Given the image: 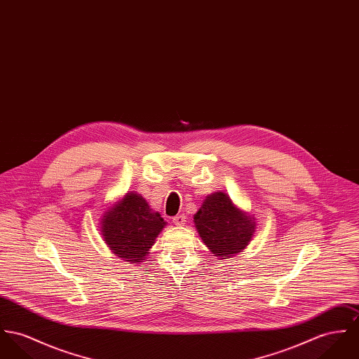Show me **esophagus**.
Listing matches in <instances>:
<instances>
[{"instance_id":"1","label":"esophagus","mask_w":359,"mask_h":359,"mask_svg":"<svg viewBox=\"0 0 359 359\" xmlns=\"http://www.w3.org/2000/svg\"><path fill=\"white\" fill-rule=\"evenodd\" d=\"M186 216L184 215H177V216H175L173 217V222H175V225H177V226H182V225H184L186 224Z\"/></svg>"}]
</instances>
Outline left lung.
<instances>
[{
  "instance_id": "left-lung-1",
  "label": "left lung",
  "mask_w": 359,
  "mask_h": 359,
  "mask_svg": "<svg viewBox=\"0 0 359 359\" xmlns=\"http://www.w3.org/2000/svg\"><path fill=\"white\" fill-rule=\"evenodd\" d=\"M203 243L216 257H231L248 246L255 221L239 210L225 193L209 195L194 216Z\"/></svg>"
}]
</instances>
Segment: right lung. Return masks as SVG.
I'll list each match as a JSON object with an SVG mask.
<instances>
[{
    "mask_svg": "<svg viewBox=\"0 0 359 359\" xmlns=\"http://www.w3.org/2000/svg\"><path fill=\"white\" fill-rule=\"evenodd\" d=\"M165 226L160 213L150 209L139 194L128 193L104 215L101 232L111 251L131 264H139Z\"/></svg>",
    "mask_w": 359,
    "mask_h": 359,
    "instance_id": "obj_1",
    "label": "right lung"
}]
</instances>
